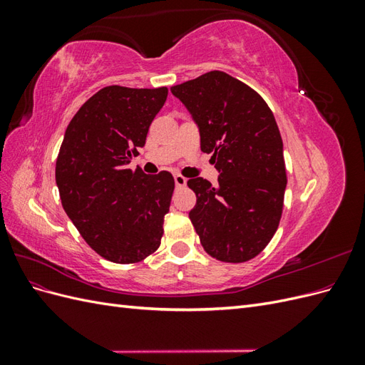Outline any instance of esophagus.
Returning a JSON list of instances; mask_svg holds the SVG:
<instances>
[{
    "mask_svg": "<svg viewBox=\"0 0 365 365\" xmlns=\"http://www.w3.org/2000/svg\"><path fill=\"white\" fill-rule=\"evenodd\" d=\"M187 184V178H184L182 175H175V185L176 187H184Z\"/></svg>",
    "mask_w": 365,
    "mask_h": 365,
    "instance_id": "1",
    "label": "esophagus"
}]
</instances>
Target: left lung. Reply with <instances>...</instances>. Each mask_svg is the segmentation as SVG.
<instances>
[{"label":"left lung","mask_w":365,"mask_h":365,"mask_svg":"<svg viewBox=\"0 0 365 365\" xmlns=\"http://www.w3.org/2000/svg\"><path fill=\"white\" fill-rule=\"evenodd\" d=\"M200 128L201 150L213 153L217 187L204 178L189 217L210 256L242 263L260 254L279 228L286 189L283 141L260 94L224 71L170 88Z\"/></svg>","instance_id":"obj_1"}]
</instances>
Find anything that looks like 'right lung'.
<instances>
[{
  "label": "right lung",
  "mask_w": 365,
  "mask_h": 365,
  "mask_svg": "<svg viewBox=\"0 0 365 365\" xmlns=\"http://www.w3.org/2000/svg\"><path fill=\"white\" fill-rule=\"evenodd\" d=\"M168 93L165 86H105L65 130L56 160L62 207L86 244L109 262H141L161 244L173 176L126 165L145 146Z\"/></svg>",
  "instance_id": "obj_1"
}]
</instances>
